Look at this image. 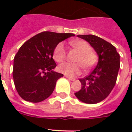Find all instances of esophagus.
<instances>
[{
	"label": "esophagus",
	"mask_w": 132,
	"mask_h": 132,
	"mask_svg": "<svg viewBox=\"0 0 132 132\" xmlns=\"http://www.w3.org/2000/svg\"><path fill=\"white\" fill-rule=\"evenodd\" d=\"M64 76L66 77V78H68V79H69V80H70V81H75V78H72V77H70L68 76V75H64Z\"/></svg>",
	"instance_id": "34e87169"
}]
</instances>
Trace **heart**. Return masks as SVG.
Masks as SVG:
<instances>
[{"label":"heart","instance_id":"b5f03b06","mask_svg":"<svg viewBox=\"0 0 132 132\" xmlns=\"http://www.w3.org/2000/svg\"><path fill=\"white\" fill-rule=\"evenodd\" d=\"M70 44L79 53L75 62L77 63L65 62L58 66V70L70 77H75L81 73L82 68L90 70L96 65L98 55L92 51L90 44L85 40H76L70 42ZM66 51L63 42L58 43L53 50V57L57 62H62L66 59Z\"/></svg>","mask_w":132,"mask_h":132}]
</instances>
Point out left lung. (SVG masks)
<instances>
[{
	"instance_id": "8db88e82",
	"label": "left lung",
	"mask_w": 132,
	"mask_h": 132,
	"mask_svg": "<svg viewBox=\"0 0 132 132\" xmlns=\"http://www.w3.org/2000/svg\"><path fill=\"white\" fill-rule=\"evenodd\" d=\"M94 48L98 62L90 75L79 79L81 88L75 93L81 101L94 104L104 100L117 82L120 68V55L116 48L102 38L94 35H78Z\"/></svg>"
}]
</instances>
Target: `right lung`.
Listing matches in <instances>:
<instances>
[{"mask_svg": "<svg viewBox=\"0 0 132 132\" xmlns=\"http://www.w3.org/2000/svg\"><path fill=\"white\" fill-rule=\"evenodd\" d=\"M72 34L44 31L28 40L14 57L13 78L21 98L32 103L41 102L51 95L58 79L63 74L54 72L53 59L56 45L74 36Z\"/></svg>", "mask_w": 132, "mask_h": 132, "instance_id": "right-lung-1", "label": "right lung"}]
</instances>
